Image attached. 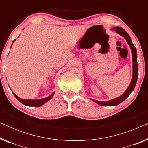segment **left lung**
<instances>
[{
    "label": "left lung",
    "mask_w": 148,
    "mask_h": 148,
    "mask_svg": "<svg viewBox=\"0 0 148 148\" xmlns=\"http://www.w3.org/2000/svg\"><path fill=\"white\" fill-rule=\"evenodd\" d=\"M111 30H113V31L116 32V33H118L119 35H121L126 40L127 44H129V46H130V48L131 50V54H132V62H133V76L132 79H131V83L129 84V86L127 89L125 91V93L121 95V96L118 97V98H116L114 99H112V100H110L109 101H106V102H101V101L93 100V99H91V100L94 101V102H96V104L99 105H101V106H116L119 104H121V102H123L125 99L128 98V96L131 94V93L133 92V90H134L135 85L137 84V72H138V63H137V50L136 48L135 47V46L133 45L132 41H131V39L130 36L127 32L125 31V30L122 27H115Z\"/></svg>",
    "instance_id": "left-lung-1"
}]
</instances>
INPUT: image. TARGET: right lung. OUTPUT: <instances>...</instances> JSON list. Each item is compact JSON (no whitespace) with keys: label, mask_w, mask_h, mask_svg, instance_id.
I'll list each match as a JSON object with an SVG mask.
<instances>
[{"label":"right lung","mask_w":148,"mask_h":148,"mask_svg":"<svg viewBox=\"0 0 148 148\" xmlns=\"http://www.w3.org/2000/svg\"><path fill=\"white\" fill-rule=\"evenodd\" d=\"M15 41V40L13 42V43ZM11 46H12V45H11ZM13 92V94L14 96H15V98H17V100H19L20 102L22 103L23 104H25V105H26V106H36V107L41 106L42 105L45 104L46 102H47L48 100H50V99L53 97L54 94V92H53L51 95H50L48 97H46V98H42V99H39V100H24V99L20 98L19 97H18L17 95L14 94L13 92Z\"/></svg>","instance_id":"right-lung-1"}]
</instances>
